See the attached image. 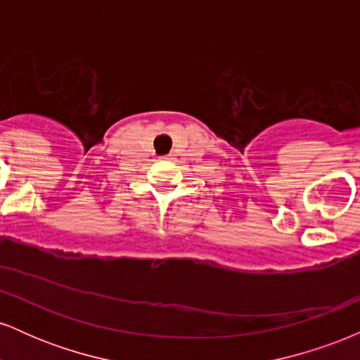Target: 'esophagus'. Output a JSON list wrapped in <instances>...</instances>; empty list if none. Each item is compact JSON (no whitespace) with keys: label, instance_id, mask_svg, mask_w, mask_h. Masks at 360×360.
Wrapping results in <instances>:
<instances>
[{"label":"esophagus","instance_id":"obj_1","mask_svg":"<svg viewBox=\"0 0 360 360\" xmlns=\"http://www.w3.org/2000/svg\"><path fill=\"white\" fill-rule=\"evenodd\" d=\"M174 155L176 154H169V155H166V159H174Z\"/></svg>","mask_w":360,"mask_h":360}]
</instances>
